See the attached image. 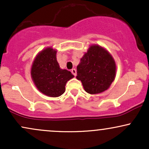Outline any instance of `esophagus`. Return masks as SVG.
<instances>
[{
  "mask_svg": "<svg viewBox=\"0 0 149 149\" xmlns=\"http://www.w3.org/2000/svg\"><path fill=\"white\" fill-rule=\"evenodd\" d=\"M71 73H73V75L74 76H76V74H77V71H76V69H71Z\"/></svg>",
  "mask_w": 149,
  "mask_h": 149,
  "instance_id": "esophagus-1",
  "label": "esophagus"
}]
</instances>
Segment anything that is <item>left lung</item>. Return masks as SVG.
Segmentation results:
<instances>
[{"label": "left lung", "mask_w": 149, "mask_h": 149, "mask_svg": "<svg viewBox=\"0 0 149 149\" xmlns=\"http://www.w3.org/2000/svg\"><path fill=\"white\" fill-rule=\"evenodd\" d=\"M116 61L104 47L92 45L77 66L76 78L85 92L91 95L103 92L110 88L116 78Z\"/></svg>", "instance_id": "8db88e82"}]
</instances>
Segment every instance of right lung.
Returning a JSON list of instances; mask_svg holds the SVG:
<instances>
[{
    "label": "right lung",
    "mask_w": 149,
    "mask_h": 149,
    "mask_svg": "<svg viewBox=\"0 0 149 149\" xmlns=\"http://www.w3.org/2000/svg\"><path fill=\"white\" fill-rule=\"evenodd\" d=\"M31 76L38 90L50 97L64 94L66 83L74 77L70 71L61 69L57 60V49L52 47L38 52L32 63Z\"/></svg>",
    "instance_id": "right-lung-1"
}]
</instances>
